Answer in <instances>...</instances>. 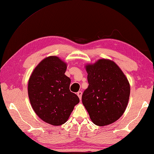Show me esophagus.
Here are the masks:
<instances>
[{
    "label": "esophagus",
    "instance_id": "obj_1",
    "mask_svg": "<svg viewBox=\"0 0 154 154\" xmlns=\"http://www.w3.org/2000/svg\"><path fill=\"white\" fill-rule=\"evenodd\" d=\"M77 95L78 96V98H80V100H81L82 99V92L81 91H79V92L77 93Z\"/></svg>",
    "mask_w": 154,
    "mask_h": 154
}]
</instances>
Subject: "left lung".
I'll list each match as a JSON object with an SVG mask.
<instances>
[{"label": "left lung", "mask_w": 154, "mask_h": 154, "mask_svg": "<svg viewBox=\"0 0 154 154\" xmlns=\"http://www.w3.org/2000/svg\"><path fill=\"white\" fill-rule=\"evenodd\" d=\"M89 86L82 100L91 120L99 126L109 125L124 113L130 86L120 68L109 59H100L85 66Z\"/></svg>", "instance_id": "obj_1"}]
</instances>
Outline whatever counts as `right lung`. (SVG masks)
I'll list each match as a JSON object with an SVG mask.
<instances>
[{
  "label": "right lung",
  "instance_id": "right-lung-1",
  "mask_svg": "<svg viewBox=\"0 0 154 154\" xmlns=\"http://www.w3.org/2000/svg\"><path fill=\"white\" fill-rule=\"evenodd\" d=\"M67 64L58 56L46 57L34 69L28 94L34 112L52 125L66 122L79 98L70 90V79L64 74Z\"/></svg>",
  "mask_w": 154,
  "mask_h": 154
}]
</instances>
